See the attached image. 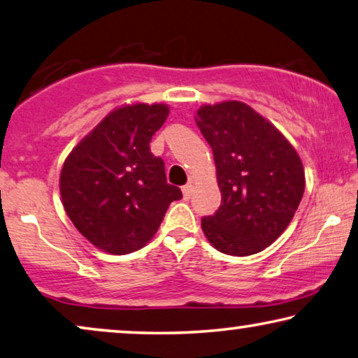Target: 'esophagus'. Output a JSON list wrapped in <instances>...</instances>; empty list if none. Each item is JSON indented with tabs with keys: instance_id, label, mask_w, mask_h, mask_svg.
Masks as SVG:
<instances>
[{
	"instance_id": "esophagus-1",
	"label": "esophagus",
	"mask_w": 358,
	"mask_h": 358,
	"mask_svg": "<svg viewBox=\"0 0 358 358\" xmlns=\"http://www.w3.org/2000/svg\"><path fill=\"white\" fill-rule=\"evenodd\" d=\"M181 191H183V198L185 199H189L191 194H193V185H191V183L185 185L183 188H181Z\"/></svg>"
}]
</instances>
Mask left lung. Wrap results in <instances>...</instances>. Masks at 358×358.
I'll list each match as a JSON object with an SVG mask.
<instances>
[{
	"instance_id": "1",
	"label": "left lung",
	"mask_w": 358,
	"mask_h": 358,
	"mask_svg": "<svg viewBox=\"0 0 358 358\" xmlns=\"http://www.w3.org/2000/svg\"><path fill=\"white\" fill-rule=\"evenodd\" d=\"M196 124L214 154L222 194L214 215L201 220L220 253H259L287 229L305 189L303 164L285 136L250 105H203Z\"/></svg>"
}]
</instances>
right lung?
Listing matches in <instances>:
<instances>
[{
	"label": "right lung",
	"instance_id": "obj_1",
	"mask_svg": "<svg viewBox=\"0 0 358 358\" xmlns=\"http://www.w3.org/2000/svg\"><path fill=\"white\" fill-rule=\"evenodd\" d=\"M165 103L115 108L64 160L59 193L74 227L99 250L128 255L155 235L172 201L164 160L150 139L169 117Z\"/></svg>",
	"mask_w": 358,
	"mask_h": 358
}]
</instances>
